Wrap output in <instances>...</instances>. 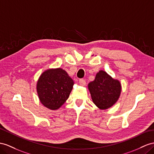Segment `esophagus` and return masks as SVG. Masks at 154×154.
I'll return each instance as SVG.
<instances>
[{"instance_id":"34e87169","label":"esophagus","mask_w":154,"mask_h":154,"mask_svg":"<svg viewBox=\"0 0 154 154\" xmlns=\"http://www.w3.org/2000/svg\"><path fill=\"white\" fill-rule=\"evenodd\" d=\"M79 82V84L82 86H85L86 85V81L84 79H80Z\"/></svg>"}]
</instances>
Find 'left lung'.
<instances>
[{"label":"left lung","instance_id":"obj_1","mask_svg":"<svg viewBox=\"0 0 154 154\" xmlns=\"http://www.w3.org/2000/svg\"><path fill=\"white\" fill-rule=\"evenodd\" d=\"M94 103L101 109H107L115 104L120 97L121 85L104 71L96 74L94 81L88 84Z\"/></svg>","mask_w":154,"mask_h":154}]
</instances>
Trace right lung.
Returning a JSON list of instances; mask_svg holds the SVG:
<instances>
[{
	"instance_id": "right-lung-1",
	"label": "right lung",
	"mask_w": 154,
	"mask_h": 154,
	"mask_svg": "<svg viewBox=\"0 0 154 154\" xmlns=\"http://www.w3.org/2000/svg\"><path fill=\"white\" fill-rule=\"evenodd\" d=\"M73 81L65 70L58 68L43 72L37 82V92L41 103L51 110L60 108L68 100Z\"/></svg>"
}]
</instances>
